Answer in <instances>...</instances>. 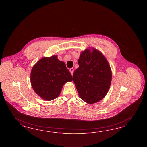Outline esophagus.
Masks as SVG:
<instances>
[{"label":"esophagus","mask_w":147,"mask_h":147,"mask_svg":"<svg viewBox=\"0 0 147 147\" xmlns=\"http://www.w3.org/2000/svg\"><path fill=\"white\" fill-rule=\"evenodd\" d=\"M69 71H70V73H71V75L73 76V73H74V68H71V69H69Z\"/></svg>","instance_id":"obj_1"}]
</instances>
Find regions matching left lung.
I'll list each match as a JSON object with an SVG mask.
<instances>
[{"label":"left lung","instance_id":"left-lung-1","mask_svg":"<svg viewBox=\"0 0 147 147\" xmlns=\"http://www.w3.org/2000/svg\"><path fill=\"white\" fill-rule=\"evenodd\" d=\"M79 67L73 73V81L80 98L93 104L107 94L111 84V71L106 59L100 51L86 49L80 54Z\"/></svg>","mask_w":147,"mask_h":147}]
</instances>
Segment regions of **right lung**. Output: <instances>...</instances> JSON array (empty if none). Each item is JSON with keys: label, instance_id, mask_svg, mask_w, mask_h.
Segmentation results:
<instances>
[{"label": "right lung", "instance_id": "right-lung-1", "mask_svg": "<svg viewBox=\"0 0 147 147\" xmlns=\"http://www.w3.org/2000/svg\"><path fill=\"white\" fill-rule=\"evenodd\" d=\"M73 80L65 62L57 55L42 58L33 66L31 82L34 90L45 100L51 101L60 95L63 85Z\"/></svg>", "mask_w": 147, "mask_h": 147}]
</instances>
